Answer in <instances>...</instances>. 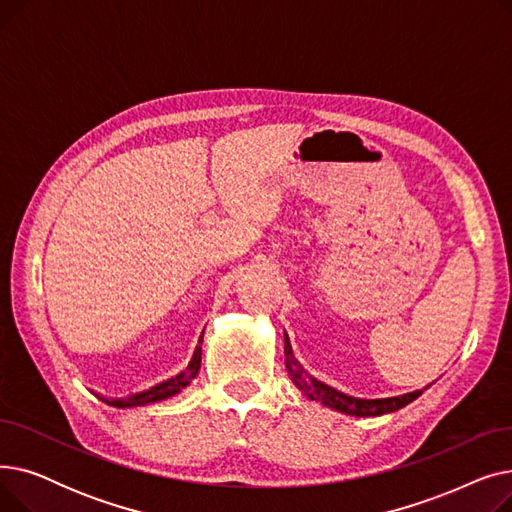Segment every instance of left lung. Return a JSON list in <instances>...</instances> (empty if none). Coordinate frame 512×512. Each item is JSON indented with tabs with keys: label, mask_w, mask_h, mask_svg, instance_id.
<instances>
[{
	"label": "left lung",
	"mask_w": 512,
	"mask_h": 512,
	"mask_svg": "<svg viewBox=\"0 0 512 512\" xmlns=\"http://www.w3.org/2000/svg\"><path fill=\"white\" fill-rule=\"evenodd\" d=\"M284 355H286V369L290 380L299 386V390H303L311 400H319L321 405H326L330 409H336L340 413L346 415H355V417H378L384 413H392L398 411L402 407H407L409 402H413L417 396H421L423 390H415L409 394L402 396H392V398H378V400H363V398H353L346 396L334 388H330L328 384L315 380L313 375H309L303 365L294 359L292 355V346L288 336L284 334Z\"/></svg>",
	"instance_id": "8db88e82"
}]
</instances>
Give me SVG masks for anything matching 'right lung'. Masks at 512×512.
Here are the masks:
<instances>
[{"label": "right lung", "instance_id": "add662e5", "mask_svg": "<svg viewBox=\"0 0 512 512\" xmlns=\"http://www.w3.org/2000/svg\"><path fill=\"white\" fill-rule=\"evenodd\" d=\"M199 367H201V346H197V351H195L191 363H188V367L182 373H178L176 378H170L166 382H161V384H157V386H153V388H149L145 392L132 394L128 398H101V400H105L107 405H112V407L126 409V407H143V405H149V402L170 398V396L178 394L182 388H186L188 384H191V380L199 373Z\"/></svg>", "mask_w": 512, "mask_h": 512}]
</instances>
